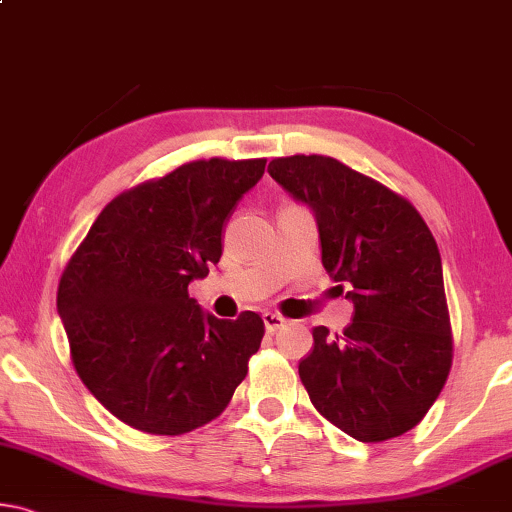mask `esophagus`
Listing matches in <instances>:
<instances>
[{"mask_svg": "<svg viewBox=\"0 0 512 512\" xmlns=\"http://www.w3.org/2000/svg\"><path fill=\"white\" fill-rule=\"evenodd\" d=\"M263 322H265V329H267V334H274L277 332V329H281L283 325H286V318L283 316H279V313H263Z\"/></svg>", "mask_w": 512, "mask_h": 512, "instance_id": "34e87169", "label": "esophagus"}]
</instances>
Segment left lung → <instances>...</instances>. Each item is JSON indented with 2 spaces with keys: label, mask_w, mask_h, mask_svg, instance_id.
Masks as SVG:
<instances>
[{
  "label": "left lung",
  "mask_w": 512,
  "mask_h": 512,
  "mask_svg": "<svg viewBox=\"0 0 512 512\" xmlns=\"http://www.w3.org/2000/svg\"><path fill=\"white\" fill-rule=\"evenodd\" d=\"M270 176L316 212L322 265L355 304L343 336L313 329L300 380L316 410L359 442L412 430L453 361L442 258L410 201L327 155L274 157ZM341 288L343 286H336Z\"/></svg>",
  "instance_id": "8db88e82"
}]
</instances>
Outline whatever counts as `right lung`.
Segmentation results:
<instances>
[{
	"label": "right lung",
	"mask_w": 512,
	"mask_h": 512,
	"mask_svg": "<svg viewBox=\"0 0 512 512\" xmlns=\"http://www.w3.org/2000/svg\"><path fill=\"white\" fill-rule=\"evenodd\" d=\"M263 171V157H210L125 190L64 267L57 309L70 359L130 428L185 435L217 419L245 380L263 318L219 320L187 286L219 263L224 222Z\"/></svg>",
	"instance_id": "right-lung-1"
}]
</instances>
